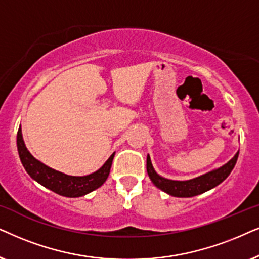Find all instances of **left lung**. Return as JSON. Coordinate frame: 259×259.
Wrapping results in <instances>:
<instances>
[{
  "label": "left lung",
  "instance_id": "left-lung-1",
  "mask_svg": "<svg viewBox=\"0 0 259 259\" xmlns=\"http://www.w3.org/2000/svg\"><path fill=\"white\" fill-rule=\"evenodd\" d=\"M238 155H239V151L234 155L233 158H231L226 164H224L223 167L218 168V169L212 170L207 174L187 181H174L160 177L153 168L149 155L147 156V171L150 180L153 181V184L157 188L162 189V191L168 193L169 195L178 196V198H191V196H195L201 194V193L207 192L209 189L214 188L215 186L222 184L229 177L234 165H236Z\"/></svg>",
  "mask_w": 259,
  "mask_h": 259
}]
</instances>
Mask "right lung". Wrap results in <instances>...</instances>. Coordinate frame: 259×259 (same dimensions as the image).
I'll use <instances>...</instances> for the list:
<instances>
[{"instance_id":"right-lung-1","label":"right lung","mask_w":259,"mask_h":259,"mask_svg":"<svg viewBox=\"0 0 259 259\" xmlns=\"http://www.w3.org/2000/svg\"><path fill=\"white\" fill-rule=\"evenodd\" d=\"M17 150H19L20 160L30 178L57 194L68 196V198H78L101 187L109 177L110 168H111L113 156H115V154H112L103 164V167L95 173L86 175V177H71V175L52 169L33 157L23 142L21 126L17 132Z\"/></svg>"}]
</instances>
